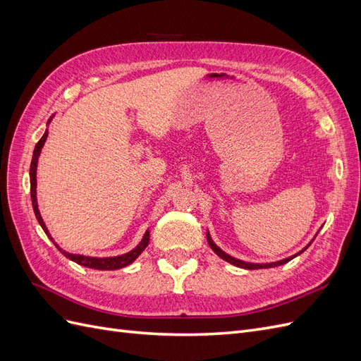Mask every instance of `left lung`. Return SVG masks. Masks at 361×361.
I'll use <instances>...</instances> for the list:
<instances>
[{
	"mask_svg": "<svg viewBox=\"0 0 361 361\" xmlns=\"http://www.w3.org/2000/svg\"><path fill=\"white\" fill-rule=\"evenodd\" d=\"M207 243H209V247L215 251V253L220 256L221 259H224L226 262H228V264H232V265H235V267H239V268H244V269H262V268H274V267H279V265H283V264H288L289 260H292L295 256H298V255H301L302 251L305 250V248H309V245L305 247L302 251H300L298 255H295V256H292V257H288V259H283V260H279V262H272V264H248V262H244V260H239V259H235V257H232V256H228L227 253H224V251L220 248V247H216L215 244H214V241L211 239V236H209V233H207Z\"/></svg>",
	"mask_w": 361,
	"mask_h": 361,
	"instance_id": "left-lung-1",
	"label": "left lung"
}]
</instances>
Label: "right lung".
Segmentation results:
<instances>
[{"label": "right lung", "instance_id": "add662e5", "mask_svg": "<svg viewBox=\"0 0 361 361\" xmlns=\"http://www.w3.org/2000/svg\"><path fill=\"white\" fill-rule=\"evenodd\" d=\"M48 137V130L45 134H43V137L39 140V143L36 145L35 147V152H32V159H31V166H30V191H31V202H32V209H35V214H36V218L39 224L42 226L43 231H45V233L51 238L48 228L45 226V223H43L42 216H40V212H39V207H37V200H36V169H37V159H39V155H40V150L43 147V145H45V140ZM149 232L145 233L143 239H141V243L134 248L130 250L129 253L126 255H122V256H116V257H104V259H99V257H89V256H81V255H71L68 253V251L61 250L56 243H54V239L51 238V241L56 244V247L61 251V253L66 256L68 259L76 262L78 265H82V267H87V268H93V269H102V271H111V269H120L123 267H128L129 264H133V262L141 255V251H143L147 244H149Z\"/></svg>", "mask_w": 361, "mask_h": 361}]
</instances>
